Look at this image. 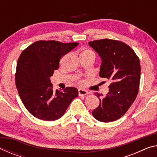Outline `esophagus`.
<instances>
[{"mask_svg": "<svg viewBox=\"0 0 157 157\" xmlns=\"http://www.w3.org/2000/svg\"><path fill=\"white\" fill-rule=\"evenodd\" d=\"M78 94H79V96H81V95H86L89 94L88 91H85V90H83V89H79L78 90Z\"/></svg>", "mask_w": 157, "mask_h": 157, "instance_id": "esophagus-1", "label": "esophagus"}]
</instances>
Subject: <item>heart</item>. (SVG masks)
<instances>
[{
  "label": "heart",
  "instance_id": "b5f03b06",
  "mask_svg": "<svg viewBox=\"0 0 157 157\" xmlns=\"http://www.w3.org/2000/svg\"><path fill=\"white\" fill-rule=\"evenodd\" d=\"M94 55V52L91 50L84 49L83 50H82V53H81V55Z\"/></svg>",
  "mask_w": 157,
  "mask_h": 157
}]
</instances>
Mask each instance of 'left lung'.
<instances>
[{"label": "left lung", "instance_id": "obj_1", "mask_svg": "<svg viewBox=\"0 0 157 157\" xmlns=\"http://www.w3.org/2000/svg\"><path fill=\"white\" fill-rule=\"evenodd\" d=\"M101 59L100 77L111 80L109 92L95 93L100 105L92 111L96 120L104 123L115 121L125 113L139 93L140 65L136 53L128 45L112 39L89 42Z\"/></svg>", "mask_w": 157, "mask_h": 157}]
</instances>
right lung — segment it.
I'll return each instance as SVG.
<instances>
[{
  "label": "right lung",
  "instance_id": "1",
  "mask_svg": "<svg viewBox=\"0 0 157 157\" xmlns=\"http://www.w3.org/2000/svg\"><path fill=\"white\" fill-rule=\"evenodd\" d=\"M78 45L38 41L21 52L16 71V86L25 108L36 118L47 121L57 120L78 95L75 87H66L63 91H54L50 79L59 68L61 58Z\"/></svg>",
  "mask_w": 157,
  "mask_h": 157
}]
</instances>
